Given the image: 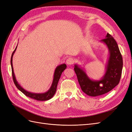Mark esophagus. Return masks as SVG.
<instances>
[{"mask_svg": "<svg viewBox=\"0 0 132 132\" xmlns=\"http://www.w3.org/2000/svg\"><path fill=\"white\" fill-rule=\"evenodd\" d=\"M74 59L71 58H68L66 61V63L68 65H72L74 63Z\"/></svg>", "mask_w": 132, "mask_h": 132, "instance_id": "34e87169", "label": "esophagus"}]
</instances>
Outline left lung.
I'll list each match as a JSON object with an SVG mask.
<instances>
[{
	"mask_svg": "<svg viewBox=\"0 0 132 132\" xmlns=\"http://www.w3.org/2000/svg\"><path fill=\"white\" fill-rule=\"evenodd\" d=\"M101 42L106 44L109 50L110 57L105 75L100 80L90 79L82 68L77 64L74 70L78 80L84 93L90 96L105 94L112 90L120 81L123 68V59L116 41L109 33Z\"/></svg>",
	"mask_w": 132,
	"mask_h": 132,
	"instance_id": "left-lung-1",
	"label": "left lung"
}]
</instances>
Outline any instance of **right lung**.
I'll return each instance as SVG.
<instances>
[{"label": "right lung", "instance_id": "add662e5", "mask_svg": "<svg viewBox=\"0 0 132 132\" xmlns=\"http://www.w3.org/2000/svg\"><path fill=\"white\" fill-rule=\"evenodd\" d=\"M16 48H17V46L16 47L15 50L14 51L13 53H12L11 57V61H10L11 66V70H12V76H13V81H14V82L15 84V86H16L17 88L20 91H21L23 94H24L26 96L29 97H30L31 98H33L34 100H37V101H46V100H48L51 99L53 96L54 95L55 93V92H56L58 82L59 81L60 77H61V76L62 75V73H63V71L66 69L67 65L65 64H63L58 65L56 68H55L52 84V85L50 88V89L48 90L46 93H43V94L32 93H30V92L27 91L25 89H23L22 87L19 85V84H18V81H16V80L15 76V74L14 73L13 67V55L15 53L16 50Z\"/></svg>", "mask_w": 132, "mask_h": 132}]
</instances>
